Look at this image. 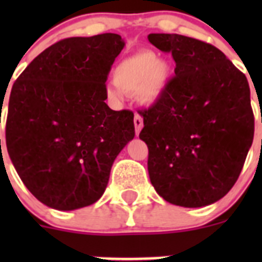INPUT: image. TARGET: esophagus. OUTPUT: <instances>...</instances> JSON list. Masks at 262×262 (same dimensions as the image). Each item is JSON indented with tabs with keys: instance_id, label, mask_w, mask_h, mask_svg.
<instances>
[{
	"instance_id": "34e87169",
	"label": "esophagus",
	"mask_w": 262,
	"mask_h": 262,
	"mask_svg": "<svg viewBox=\"0 0 262 262\" xmlns=\"http://www.w3.org/2000/svg\"><path fill=\"white\" fill-rule=\"evenodd\" d=\"M134 124H135V133L136 135H139V133H140V129L143 128V118L140 117L139 114H135V117H134Z\"/></svg>"
}]
</instances>
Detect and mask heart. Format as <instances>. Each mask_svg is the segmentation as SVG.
<instances>
[{"instance_id": "b5f03b06", "label": "heart", "mask_w": 262, "mask_h": 262, "mask_svg": "<svg viewBox=\"0 0 262 262\" xmlns=\"http://www.w3.org/2000/svg\"><path fill=\"white\" fill-rule=\"evenodd\" d=\"M113 78L115 84L106 89L110 98L122 99L124 93H129L138 94L145 102H154L168 81L169 67L159 61L152 51H139L118 62Z\"/></svg>"}]
</instances>
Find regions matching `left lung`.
<instances>
[{
    "mask_svg": "<svg viewBox=\"0 0 262 262\" xmlns=\"http://www.w3.org/2000/svg\"><path fill=\"white\" fill-rule=\"evenodd\" d=\"M148 40L176 61L159 99L138 111L151 184L173 205H211L232 189L253 142L248 81L206 41L178 34Z\"/></svg>",
    "mask_w": 262,
    "mask_h": 262,
    "instance_id": "obj_1",
    "label": "left lung"
}]
</instances>
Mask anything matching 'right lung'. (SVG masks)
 I'll use <instances>...</instances> for the list:
<instances>
[{
    "mask_svg": "<svg viewBox=\"0 0 262 262\" xmlns=\"http://www.w3.org/2000/svg\"><path fill=\"white\" fill-rule=\"evenodd\" d=\"M123 47L111 32L62 39L11 88L9 156L30 193L48 207L69 211L97 202L115 157L135 136L133 111L105 102V82Z\"/></svg>",
    "mask_w": 262,
    "mask_h": 262,
    "instance_id": "obj_1",
    "label": "right lung"
}]
</instances>
